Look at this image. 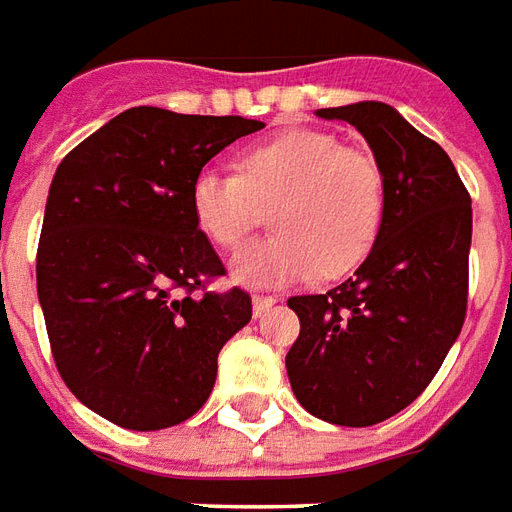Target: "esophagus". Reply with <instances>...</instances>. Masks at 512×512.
<instances>
[{"label":"esophagus","instance_id":"obj_1","mask_svg":"<svg viewBox=\"0 0 512 512\" xmlns=\"http://www.w3.org/2000/svg\"><path fill=\"white\" fill-rule=\"evenodd\" d=\"M275 303H278L275 297H253V317H256V320L267 317L275 308Z\"/></svg>","mask_w":512,"mask_h":512}]
</instances>
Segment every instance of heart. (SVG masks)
<instances>
[{
    "label": "heart",
    "instance_id": "b5f03b06",
    "mask_svg": "<svg viewBox=\"0 0 512 512\" xmlns=\"http://www.w3.org/2000/svg\"><path fill=\"white\" fill-rule=\"evenodd\" d=\"M195 223L220 248L239 245L275 206V234L231 256V278L248 289H281L311 275H342L378 239L386 179L372 154L344 148L331 132L292 129L248 148L239 173L204 168L192 179Z\"/></svg>",
    "mask_w": 512,
    "mask_h": 512
}]
</instances>
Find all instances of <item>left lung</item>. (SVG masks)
<instances>
[{
  "label": "left lung",
  "mask_w": 512,
  "mask_h": 512,
  "mask_svg": "<svg viewBox=\"0 0 512 512\" xmlns=\"http://www.w3.org/2000/svg\"><path fill=\"white\" fill-rule=\"evenodd\" d=\"M364 134L386 179V212L353 278L289 297L300 336L286 355L297 402L342 427L408 408L436 378L466 317L471 198L447 151L383 101L317 110Z\"/></svg>",
  "instance_id": "left-lung-1"
}]
</instances>
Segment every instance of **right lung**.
<instances>
[{
    "mask_svg": "<svg viewBox=\"0 0 512 512\" xmlns=\"http://www.w3.org/2000/svg\"><path fill=\"white\" fill-rule=\"evenodd\" d=\"M239 115L132 107L57 165L41 242L38 300L65 386L126 430H162L209 400L223 344L250 297L195 295L223 275L195 223L192 179L234 140Z\"/></svg>",
    "mask_w": 512,
    "mask_h": 512,
    "instance_id": "1",
    "label": "right lung"
}]
</instances>
